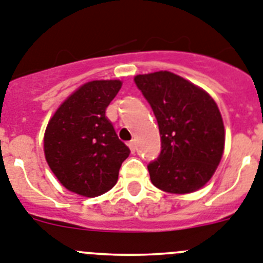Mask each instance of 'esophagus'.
Here are the masks:
<instances>
[{
  "mask_svg": "<svg viewBox=\"0 0 263 263\" xmlns=\"http://www.w3.org/2000/svg\"><path fill=\"white\" fill-rule=\"evenodd\" d=\"M127 145H129V147H130V152L132 153H134L137 150V145H136V141H130L129 143H127Z\"/></svg>",
  "mask_w": 263,
  "mask_h": 263,
  "instance_id": "esophagus-1",
  "label": "esophagus"
}]
</instances>
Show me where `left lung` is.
Returning <instances> with one entry per match:
<instances>
[{
	"mask_svg": "<svg viewBox=\"0 0 263 263\" xmlns=\"http://www.w3.org/2000/svg\"><path fill=\"white\" fill-rule=\"evenodd\" d=\"M154 111L159 157L147 168L152 183L170 194H190L206 184L224 153L221 113L205 90L173 72L134 78Z\"/></svg>",
	"mask_w": 263,
	"mask_h": 263,
	"instance_id": "8db88e82",
	"label": "left lung"
}]
</instances>
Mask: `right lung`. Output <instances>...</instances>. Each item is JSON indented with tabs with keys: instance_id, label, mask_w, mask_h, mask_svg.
Here are the masks:
<instances>
[{
	"instance_id": "obj_1",
	"label": "right lung",
	"mask_w": 263,
	"mask_h": 263,
	"mask_svg": "<svg viewBox=\"0 0 263 263\" xmlns=\"http://www.w3.org/2000/svg\"><path fill=\"white\" fill-rule=\"evenodd\" d=\"M120 80L88 81L58 108L45 133V155L58 180L71 192L95 197L117 183L130 150L105 116Z\"/></svg>"
}]
</instances>
